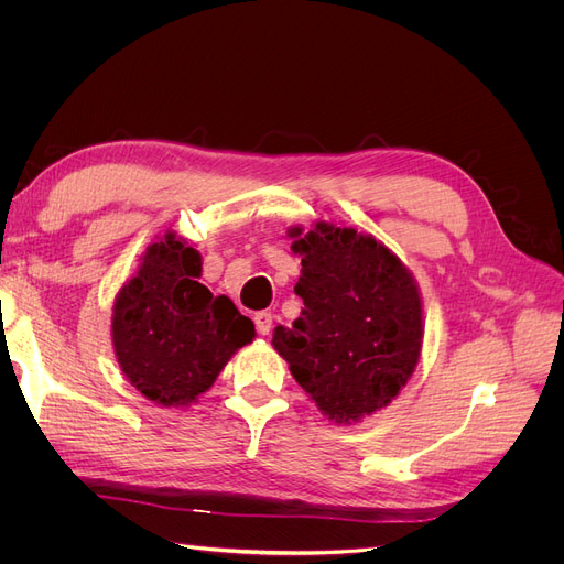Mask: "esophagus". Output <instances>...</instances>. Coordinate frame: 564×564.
Segmentation results:
<instances>
[{
	"mask_svg": "<svg viewBox=\"0 0 564 564\" xmlns=\"http://www.w3.org/2000/svg\"><path fill=\"white\" fill-rule=\"evenodd\" d=\"M253 324H256V332L263 334V336H268V334H270V329H272V315H270L268 311L256 313V315H253Z\"/></svg>",
	"mask_w": 564,
	"mask_h": 564,
	"instance_id": "1",
	"label": "esophagus"
}]
</instances>
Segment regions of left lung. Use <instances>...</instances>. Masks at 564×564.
<instances>
[{
  "instance_id": "obj_1",
  "label": "left lung",
  "mask_w": 564,
  "mask_h": 564,
  "mask_svg": "<svg viewBox=\"0 0 564 564\" xmlns=\"http://www.w3.org/2000/svg\"><path fill=\"white\" fill-rule=\"evenodd\" d=\"M301 256V317L272 334L296 383L334 423L388 406L412 379L423 305L409 268L377 237L317 224L289 228Z\"/></svg>"
}]
</instances>
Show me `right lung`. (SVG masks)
<instances>
[{"label": "right lung", "instance_id": "1", "mask_svg": "<svg viewBox=\"0 0 564 564\" xmlns=\"http://www.w3.org/2000/svg\"><path fill=\"white\" fill-rule=\"evenodd\" d=\"M202 256L169 230L141 256L112 305V346L127 381L160 406H191L230 357L251 344L253 322L197 282Z\"/></svg>", "mask_w": 564, "mask_h": 564}]
</instances>
